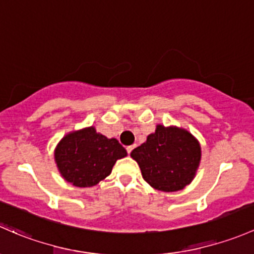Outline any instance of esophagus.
Returning a JSON list of instances; mask_svg holds the SVG:
<instances>
[{
    "instance_id": "esophagus-1",
    "label": "esophagus",
    "mask_w": 254,
    "mask_h": 254,
    "mask_svg": "<svg viewBox=\"0 0 254 254\" xmlns=\"http://www.w3.org/2000/svg\"><path fill=\"white\" fill-rule=\"evenodd\" d=\"M135 146H137V145H135V144H133V145H129V146H127V153H128V154H130V153H132V151H133V149H134Z\"/></svg>"
}]
</instances>
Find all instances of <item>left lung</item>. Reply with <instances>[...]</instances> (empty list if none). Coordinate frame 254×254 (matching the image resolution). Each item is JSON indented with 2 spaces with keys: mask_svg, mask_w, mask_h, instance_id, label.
<instances>
[{
  "mask_svg": "<svg viewBox=\"0 0 254 254\" xmlns=\"http://www.w3.org/2000/svg\"><path fill=\"white\" fill-rule=\"evenodd\" d=\"M142 171L143 179L163 192L184 190L195 177L202 159L197 138L187 129L156 125L142 145L130 153Z\"/></svg>",
  "mask_w": 254,
  "mask_h": 254,
  "instance_id": "8db88e82",
  "label": "left lung"
}]
</instances>
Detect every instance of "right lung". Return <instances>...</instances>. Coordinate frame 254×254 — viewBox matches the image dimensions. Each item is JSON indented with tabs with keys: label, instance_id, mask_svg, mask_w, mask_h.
I'll use <instances>...</instances> for the list:
<instances>
[{
	"label": "right lung",
	"instance_id": "obj_1",
	"mask_svg": "<svg viewBox=\"0 0 254 254\" xmlns=\"http://www.w3.org/2000/svg\"><path fill=\"white\" fill-rule=\"evenodd\" d=\"M55 163L61 176L75 187H93L111 174L119 159L127 156L116 138L84 127L64 135L55 148Z\"/></svg>",
	"mask_w": 254,
	"mask_h": 254
}]
</instances>
